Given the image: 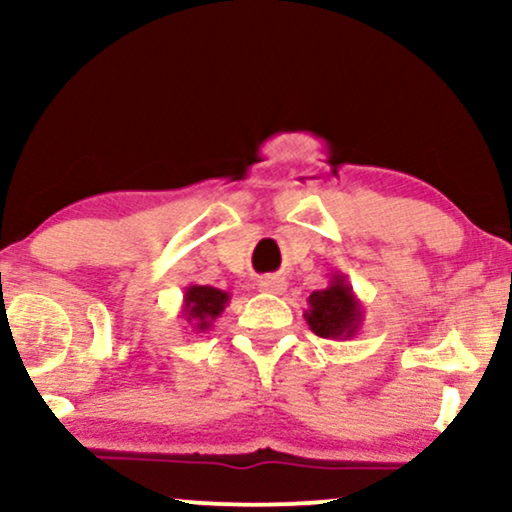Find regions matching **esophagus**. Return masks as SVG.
Here are the masks:
<instances>
[{"label": "esophagus", "mask_w": 512, "mask_h": 512, "mask_svg": "<svg viewBox=\"0 0 512 512\" xmlns=\"http://www.w3.org/2000/svg\"><path fill=\"white\" fill-rule=\"evenodd\" d=\"M257 286H260V291L267 293H284L286 279L281 274H264L260 276V281H257Z\"/></svg>", "instance_id": "esophagus-1"}]
</instances>
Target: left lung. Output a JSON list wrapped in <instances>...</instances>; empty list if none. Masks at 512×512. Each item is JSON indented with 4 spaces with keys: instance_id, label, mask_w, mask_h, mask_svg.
I'll use <instances>...</instances> for the list:
<instances>
[{
    "instance_id": "8db88e82",
    "label": "left lung",
    "mask_w": 512,
    "mask_h": 512,
    "mask_svg": "<svg viewBox=\"0 0 512 512\" xmlns=\"http://www.w3.org/2000/svg\"><path fill=\"white\" fill-rule=\"evenodd\" d=\"M308 305L305 322L317 337L351 339L361 330L363 308L351 284L346 281V274L334 272L325 289L310 293Z\"/></svg>"
}]
</instances>
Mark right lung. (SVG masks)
Segmentation results:
<instances>
[{"mask_svg":"<svg viewBox=\"0 0 512 512\" xmlns=\"http://www.w3.org/2000/svg\"><path fill=\"white\" fill-rule=\"evenodd\" d=\"M228 296L226 291L214 289V286L190 284L182 296V317L192 325V332H207L216 322L223 310H226Z\"/></svg>","mask_w":512,"mask_h":512,"instance_id":"right-lung-1","label":"right lung"}]
</instances>
